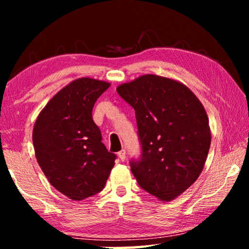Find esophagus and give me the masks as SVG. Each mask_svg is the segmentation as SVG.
Instances as JSON below:
<instances>
[{
    "label": "esophagus",
    "mask_w": 249,
    "mask_h": 249,
    "mask_svg": "<svg viewBox=\"0 0 249 249\" xmlns=\"http://www.w3.org/2000/svg\"><path fill=\"white\" fill-rule=\"evenodd\" d=\"M117 156H119L122 161H125V159H126V151L124 149H122L121 151H119V153H117Z\"/></svg>",
    "instance_id": "34e87169"
}]
</instances>
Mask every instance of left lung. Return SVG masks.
<instances>
[{
  "mask_svg": "<svg viewBox=\"0 0 249 249\" xmlns=\"http://www.w3.org/2000/svg\"><path fill=\"white\" fill-rule=\"evenodd\" d=\"M116 91L136 114L142 155L130 163L134 177L158 200L176 199L196 182L208 158L211 129L203 104L182 82L151 73Z\"/></svg>",
  "mask_w": 249,
  "mask_h": 249,
  "instance_id": "obj_1",
  "label": "left lung"
}]
</instances>
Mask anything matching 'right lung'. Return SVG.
<instances>
[{
  "mask_svg": "<svg viewBox=\"0 0 249 249\" xmlns=\"http://www.w3.org/2000/svg\"><path fill=\"white\" fill-rule=\"evenodd\" d=\"M111 83L79 78L58 91L37 116L33 144L50 184L81 201L104 188L116 156L108 153L92 119V109Z\"/></svg>",
  "mask_w": 249,
  "mask_h": 249,
  "instance_id": "obj_1",
  "label": "right lung"
}]
</instances>
